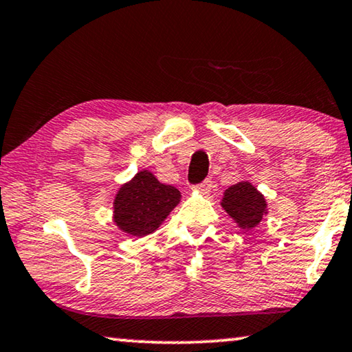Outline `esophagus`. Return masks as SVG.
<instances>
[{"mask_svg": "<svg viewBox=\"0 0 352 352\" xmlns=\"http://www.w3.org/2000/svg\"><path fill=\"white\" fill-rule=\"evenodd\" d=\"M210 187H212V181L204 179L201 184L195 186V190H198L199 193H203V195H208L210 192Z\"/></svg>", "mask_w": 352, "mask_h": 352, "instance_id": "1", "label": "esophagus"}]
</instances>
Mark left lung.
Returning a JSON list of instances; mask_svg holds the SVG:
<instances>
[{
  "mask_svg": "<svg viewBox=\"0 0 352 352\" xmlns=\"http://www.w3.org/2000/svg\"><path fill=\"white\" fill-rule=\"evenodd\" d=\"M221 208L242 230H252L267 214L266 199L250 182H237L228 187L221 198Z\"/></svg>",
  "mask_w": 352,
  "mask_h": 352,
  "instance_id": "left-lung-1",
  "label": "left lung"
}]
</instances>
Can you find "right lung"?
Segmentation results:
<instances>
[{
    "label": "right lung",
    "mask_w": 352,
    "mask_h": 352,
    "mask_svg": "<svg viewBox=\"0 0 352 352\" xmlns=\"http://www.w3.org/2000/svg\"><path fill=\"white\" fill-rule=\"evenodd\" d=\"M179 199L181 193L177 188L165 186L153 173L143 170L118 190L113 219L127 234L148 236L168 217Z\"/></svg>",
    "instance_id": "obj_1"
}]
</instances>
